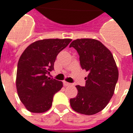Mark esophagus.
<instances>
[{"label":"esophagus","instance_id":"esophagus-1","mask_svg":"<svg viewBox=\"0 0 133 133\" xmlns=\"http://www.w3.org/2000/svg\"><path fill=\"white\" fill-rule=\"evenodd\" d=\"M63 84L65 86H69V85H71V83H70L67 81H63Z\"/></svg>","mask_w":133,"mask_h":133}]
</instances>
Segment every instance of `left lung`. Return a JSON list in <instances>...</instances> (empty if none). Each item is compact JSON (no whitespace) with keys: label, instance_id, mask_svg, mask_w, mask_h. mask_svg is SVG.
Masks as SVG:
<instances>
[{"label":"left lung","instance_id":"1","mask_svg":"<svg viewBox=\"0 0 133 133\" xmlns=\"http://www.w3.org/2000/svg\"><path fill=\"white\" fill-rule=\"evenodd\" d=\"M80 56L82 69L89 72L85 79V86L76 85L78 95L70 100L73 110L92 115L105 108L114 94L118 79V69L110 50L100 41L92 38L73 41Z\"/></svg>","mask_w":133,"mask_h":133}]
</instances>
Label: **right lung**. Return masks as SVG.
Returning <instances> with one entry per match:
<instances>
[{
  "mask_svg": "<svg viewBox=\"0 0 133 133\" xmlns=\"http://www.w3.org/2000/svg\"><path fill=\"white\" fill-rule=\"evenodd\" d=\"M71 41L70 38L39 40L29 45L21 55L16 88L20 100L28 111L42 113L51 108L53 95L63 84L48 77V74L54 68L58 53Z\"/></svg>",
  "mask_w": 133,
  "mask_h": 133,
  "instance_id": "obj_1",
  "label": "right lung"
}]
</instances>
